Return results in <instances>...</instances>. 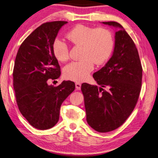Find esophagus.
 <instances>
[{"mask_svg":"<svg viewBox=\"0 0 158 158\" xmlns=\"http://www.w3.org/2000/svg\"><path fill=\"white\" fill-rule=\"evenodd\" d=\"M76 88L77 90H81V84L80 82H76Z\"/></svg>","mask_w":158,"mask_h":158,"instance_id":"1","label":"esophagus"}]
</instances>
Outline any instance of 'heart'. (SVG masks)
<instances>
[{"mask_svg": "<svg viewBox=\"0 0 158 158\" xmlns=\"http://www.w3.org/2000/svg\"><path fill=\"white\" fill-rule=\"evenodd\" d=\"M67 38L75 45L82 47L80 61H74L64 70L65 78L76 82H82L89 77L94 69V63L100 65L108 60L112 53L114 40L111 32L104 28H94L78 24L67 33ZM55 57L61 62L69 58L68 45L56 39L52 45Z\"/></svg>", "mask_w": 158, "mask_h": 158, "instance_id": "heart-1", "label": "heart"}]
</instances>
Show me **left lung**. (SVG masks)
Segmentation results:
<instances>
[{
	"mask_svg": "<svg viewBox=\"0 0 158 158\" xmlns=\"http://www.w3.org/2000/svg\"><path fill=\"white\" fill-rule=\"evenodd\" d=\"M102 24L115 28L113 55L93 74L100 87L83 83L81 90L87 123L104 133L122 125L133 111L141 91L142 66L135 44L122 25L115 22Z\"/></svg>",
	"mask_w": 158,
	"mask_h": 158,
	"instance_id": "8db88e82",
	"label": "left lung"
}]
</instances>
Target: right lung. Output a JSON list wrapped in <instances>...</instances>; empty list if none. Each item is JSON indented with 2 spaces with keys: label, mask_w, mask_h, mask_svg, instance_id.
<instances>
[{
  "label": "right lung",
  "mask_w": 158,
  "mask_h": 158,
  "mask_svg": "<svg viewBox=\"0 0 158 158\" xmlns=\"http://www.w3.org/2000/svg\"><path fill=\"white\" fill-rule=\"evenodd\" d=\"M66 23L56 21L40 26L22 43L15 59L13 86L18 108L38 130H48L57 123L62 103L76 87L70 81L57 87L48 84V79L61 76L52 45L59 29Z\"/></svg>",
  "instance_id": "add662e5"
}]
</instances>
